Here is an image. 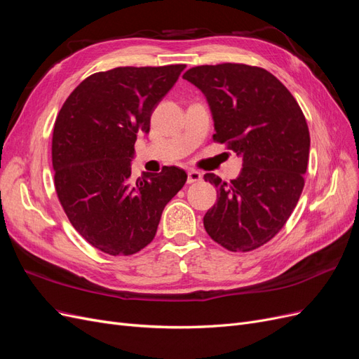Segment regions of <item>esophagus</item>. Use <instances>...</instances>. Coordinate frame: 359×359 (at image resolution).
Instances as JSON below:
<instances>
[{
	"mask_svg": "<svg viewBox=\"0 0 359 359\" xmlns=\"http://www.w3.org/2000/svg\"><path fill=\"white\" fill-rule=\"evenodd\" d=\"M202 180V173L199 170H194V169H190L187 172V182L189 184H193V182H199Z\"/></svg>",
	"mask_w": 359,
	"mask_h": 359,
	"instance_id": "1",
	"label": "esophagus"
}]
</instances>
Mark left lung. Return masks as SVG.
<instances>
[{"instance_id":"obj_1","label":"left lung","mask_w":359,"mask_h":359,"mask_svg":"<svg viewBox=\"0 0 359 359\" xmlns=\"http://www.w3.org/2000/svg\"><path fill=\"white\" fill-rule=\"evenodd\" d=\"M182 78L208 102L214 140L243 158L231 184L214 173L203 175L217 187L205 231L231 252H250L274 238L298 203L310 153L306 116L265 69L224 62L193 67Z\"/></svg>"}]
</instances>
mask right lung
Masks as SVG:
<instances>
[{"label":"right lung","mask_w":359,"mask_h":359,"mask_svg":"<svg viewBox=\"0 0 359 359\" xmlns=\"http://www.w3.org/2000/svg\"><path fill=\"white\" fill-rule=\"evenodd\" d=\"M184 64L116 67L82 81L64 102L52 137L55 190L70 223L93 247L112 256L135 255L154 240L168 202L187 173L165 166L132 178L137 133Z\"/></svg>","instance_id":"1"}]
</instances>
